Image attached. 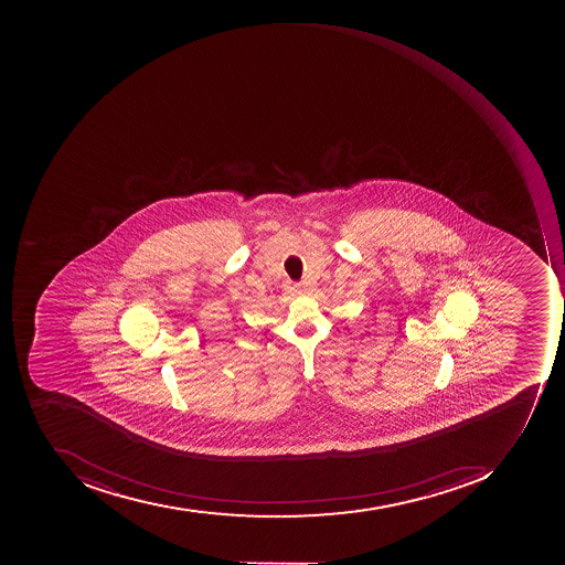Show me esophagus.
Instances as JSON below:
<instances>
[{"mask_svg":"<svg viewBox=\"0 0 565 565\" xmlns=\"http://www.w3.org/2000/svg\"><path fill=\"white\" fill-rule=\"evenodd\" d=\"M285 287H287V291H290V294H297V291L300 290V285L294 284V281H287V285H285Z\"/></svg>","mask_w":565,"mask_h":565,"instance_id":"obj_1","label":"esophagus"}]
</instances>
